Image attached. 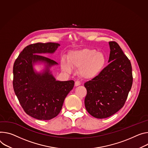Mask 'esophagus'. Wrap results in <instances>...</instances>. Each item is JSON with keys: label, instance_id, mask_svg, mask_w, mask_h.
I'll list each match as a JSON object with an SVG mask.
<instances>
[{"label": "esophagus", "instance_id": "34e87169", "mask_svg": "<svg viewBox=\"0 0 148 148\" xmlns=\"http://www.w3.org/2000/svg\"><path fill=\"white\" fill-rule=\"evenodd\" d=\"M80 84H81V83H80L79 81H76V82H75V86H79Z\"/></svg>", "mask_w": 148, "mask_h": 148}]
</instances>
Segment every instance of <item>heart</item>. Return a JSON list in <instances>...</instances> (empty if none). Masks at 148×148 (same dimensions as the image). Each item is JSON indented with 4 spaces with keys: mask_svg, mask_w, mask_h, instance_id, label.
<instances>
[{
    "mask_svg": "<svg viewBox=\"0 0 148 148\" xmlns=\"http://www.w3.org/2000/svg\"><path fill=\"white\" fill-rule=\"evenodd\" d=\"M69 62L62 60V69L70 73L71 67L79 69V74L85 78H92L98 75L104 69L106 57L101 52L96 49H83L72 52L68 58Z\"/></svg>",
    "mask_w": 148,
    "mask_h": 148,
    "instance_id": "1",
    "label": "heart"
}]
</instances>
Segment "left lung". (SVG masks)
Returning <instances> with one entry per match:
<instances>
[{
	"mask_svg": "<svg viewBox=\"0 0 148 148\" xmlns=\"http://www.w3.org/2000/svg\"><path fill=\"white\" fill-rule=\"evenodd\" d=\"M109 44L110 64L98 75L84 83L86 109L97 119L110 117L122 108L133 83L130 60L117 42Z\"/></svg>",
	"mask_w": 148,
	"mask_h": 148,
	"instance_id": "1",
	"label": "left lung"
}]
</instances>
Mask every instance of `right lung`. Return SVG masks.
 Masks as SVG:
<instances>
[{
	"mask_svg": "<svg viewBox=\"0 0 148 148\" xmlns=\"http://www.w3.org/2000/svg\"><path fill=\"white\" fill-rule=\"evenodd\" d=\"M58 43H36L26 47L19 53L13 68V87L25 113L38 120H50L60 112L65 98L73 88V80L60 82L49 72L51 66L58 64L41 53L54 52ZM46 64L42 73H37L33 65Z\"/></svg>",
	"mask_w": 148,
	"mask_h": 148,
	"instance_id": "right-lung-1",
	"label": "right lung"
}]
</instances>
